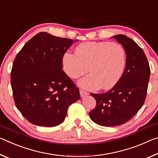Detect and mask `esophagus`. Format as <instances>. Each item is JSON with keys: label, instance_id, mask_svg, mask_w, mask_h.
Segmentation results:
<instances>
[{"label": "esophagus", "instance_id": "34e87169", "mask_svg": "<svg viewBox=\"0 0 158 158\" xmlns=\"http://www.w3.org/2000/svg\"><path fill=\"white\" fill-rule=\"evenodd\" d=\"M79 92H80V95H81V98H84V97H85V96H86L89 94V93L86 91H84V90H80Z\"/></svg>", "mask_w": 158, "mask_h": 158}]
</instances>
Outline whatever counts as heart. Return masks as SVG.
<instances>
[{
	"instance_id": "b5f03b06",
	"label": "heart",
	"mask_w": 158,
	"mask_h": 158,
	"mask_svg": "<svg viewBox=\"0 0 158 158\" xmlns=\"http://www.w3.org/2000/svg\"><path fill=\"white\" fill-rule=\"evenodd\" d=\"M62 65L72 79L90 74L78 84L87 90L111 89L121 79L126 65V53L121 44L109 42H86L77 45L74 53L66 52Z\"/></svg>"
}]
</instances>
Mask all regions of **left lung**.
Here are the masks:
<instances>
[{"label":"left lung","mask_w":158,"mask_h":158,"mask_svg":"<svg viewBox=\"0 0 158 158\" xmlns=\"http://www.w3.org/2000/svg\"><path fill=\"white\" fill-rule=\"evenodd\" d=\"M122 44L126 53V65L119 81L109 91L90 93L96 106L90 111V119L102 126H117L130 121L142 107L151 74L143 49L125 35L112 37Z\"/></svg>","instance_id":"8db88e82"}]
</instances>
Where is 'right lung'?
Masks as SVG:
<instances>
[{
    "label": "right lung",
    "instance_id": "right-lung-1",
    "mask_svg": "<svg viewBox=\"0 0 158 158\" xmlns=\"http://www.w3.org/2000/svg\"><path fill=\"white\" fill-rule=\"evenodd\" d=\"M73 40L40 32L26 42L13 62L11 86L15 105L31 123L54 127L65 120L79 90L62 70V57Z\"/></svg>",
    "mask_w": 158,
    "mask_h": 158
}]
</instances>
